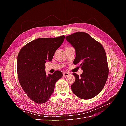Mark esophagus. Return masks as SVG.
Here are the masks:
<instances>
[{"mask_svg": "<svg viewBox=\"0 0 126 126\" xmlns=\"http://www.w3.org/2000/svg\"><path fill=\"white\" fill-rule=\"evenodd\" d=\"M70 74V73L69 72H64L63 73V76H64V77H66V76L69 75Z\"/></svg>", "mask_w": 126, "mask_h": 126, "instance_id": "1", "label": "esophagus"}]
</instances>
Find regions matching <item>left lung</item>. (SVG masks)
<instances>
[{
  "label": "left lung",
  "instance_id": "left-lung-1",
  "mask_svg": "<svg viewBox=\"0 0 126 126\" xmlns=\"http://www.w3.org/2000/svg\"><path fill=\"white\" fill-rule=\"evenodd\" d=\"M76 50L74 64L81 67L82 74L73 73L76 80L71 86L72 92L82 99L96 96L104 88L108 78L109 68L102 45L89 35L78 32L66 37Z\"/></svg>",
  "mask_w": 126,
  "mask_h": 126
}]
</instances>
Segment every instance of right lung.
<instances>
[{
	"instance_id": "obj_1",
	"label": "right lung",
	"mask_w": 126,
	"mask_h": 126,
	"mask_svg": "<svg viewBox=\"0 0 126 126\" xmlns=\"http://www.w3.org/2000/svg\"><path fill=\"white\" fill-rule=\"evenodd\" d=\"M64 38V36L40 38L27 44L19 52L17 63L19 82L27 96L38 104L49 100L56 82L62 77V72L59 70L47 76L45 63L52 60Z\"/></svg>"
}]
</instances>
